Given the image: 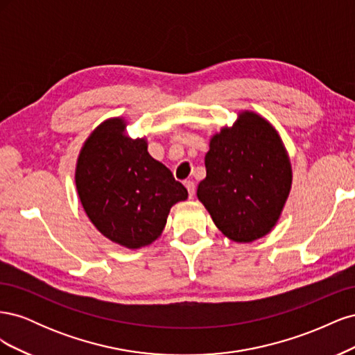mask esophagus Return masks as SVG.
I'll return each instance as SVG.
<instances>
[{
  "label": "esophagus",
  "instance_id": "obj_1",
  "mask_svg": "<svg viewBox=\"0 0 355 355\" xmlns=\"http://www.w3.org/2000/svg\"><path fill=\"white\" fill-rule=\"evenodd\" d=\"M185 187H187V189H188L189 197H191V198L194 197V194H196V184H194V182L187 180V182H185Z\"/></svg>",
  "mask_w": 355,
  "mask_h": 355
}]
</instances>
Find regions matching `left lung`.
Here are the masks:
<instances>
[{
  "label": "left lung",
  "mask_w": 355,
  "mask_h": 355,
  "mask_svg": "<svg viewBox=\"0 0 355 355\" xmlns=\"http://www.w3.org/2000/svg\"><path fill=\"white\" fill-rule=\"evenodd\" d=\"M204 164L197 197L228 239L250 243L274 228L292 187V166L265 118L239 114L232 127L211 137Z\"/></svg>",
  "instance_id": "1"
}]
</instances>
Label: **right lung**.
Returning <instances> with one entry per match:
<instances>
[{"mask_svg":"<svg viewBox=\"0 0 355 355\" xmlns=\"http://www.w3.org/2000/svg\"><path fill=\"white\" fill-rule=\"evenodd\" d=\"M123 118L103 121L85 141L75 185L89 219L111 241L139 249L163 232L187 188L148 153L145 139L124 135Z\"/></svg>","mask_w":355,"mask_h":355,"instance_id":"1","label":"right lung"}]
</instances>
